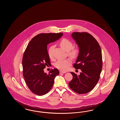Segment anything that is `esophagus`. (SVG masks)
Segmentation results:
<instances>
[{
    "instance_id": "1",
    "label": "esophagus",
    "mask_w": 120,
    "mask_h": 120,
    "mask_svg": "<svg viewBox=\"0 0 120 120\" xmlns=\"http://www.w3.org/2000/svg\"><path fill=\"white\" fill-rule=\"evenodd\" d=\"M67 72L66 71H60V74H64V73H66Z\"/></svg>"
}]
</instances>
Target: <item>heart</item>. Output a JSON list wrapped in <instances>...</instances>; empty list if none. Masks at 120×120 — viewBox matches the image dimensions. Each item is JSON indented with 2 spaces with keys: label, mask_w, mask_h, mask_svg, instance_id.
Returning <instances> with one entry per match:
<instances>
[{
  "label": "heart",
  "mask_w": 120,
  "mask_h": 120,
  "mask_svg": "<svg viewBox=\"0 0 120 120\" xmlns=\"http://www.w3.org/2000/svg\"><path fill=\"white\" fill-rule=\"evenodd\" d=\"M60 45L66 51L68 52L69 55L71 57H75L78 54V51L77 49H73L71 51L73 45L71 41L67 39H63L60 41L59 43ZM54 46L52 45L49 48L48 50V54L50 58L52 57V50ZM71 61L70 59H66L65 60H58L55 64V67L57 68L61 69L63 71H66L68 68L69 66L71 64Z\"/></svg>",
  "instance_id": "b5f03b06"
}]
</instances>
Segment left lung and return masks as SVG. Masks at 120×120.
<instances>
[{"mask_svg":"<svg viewBox=\"0 0 120 120\" xmlns=\"http://www.w3.org/2000/svg\"><path fill=\"white\" fill-rule=\"evenodd\" d=\"M71 37L79 49L73 67L81 72L78 75L71 72L73 78L69 86L79 94H86L94 88L100 78L103 66L101 49L97 40L88 33L73 32Z\"/></svg>","mask_w":120,"mask_h":120,"instance_id":"obj_1","label":"left lung"}]
</instances>
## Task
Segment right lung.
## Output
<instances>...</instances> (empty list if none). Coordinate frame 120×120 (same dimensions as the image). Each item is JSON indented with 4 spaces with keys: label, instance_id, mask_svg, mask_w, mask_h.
<instances>
[{
    "label": "right lung",
    "instance_id": "right-lung-1",
    "mask_svg": "<svg viewBox=\"0 0 120 120\" xmlns=\"http://www.w3.org/2000/svg\"><path fill=\"white\" fill-rule=\"evenodd\" d=\"M63 35V33L38 34L30 40L24 53L23 76L29 89L37 95H43L49 91L55 77L59 74L57 69L52 70L49 74L44 72V69L50 64L47 45Z\"/></svg>",
    "mask_w": 120,
    "mask_h": 120
}]
</instances>
